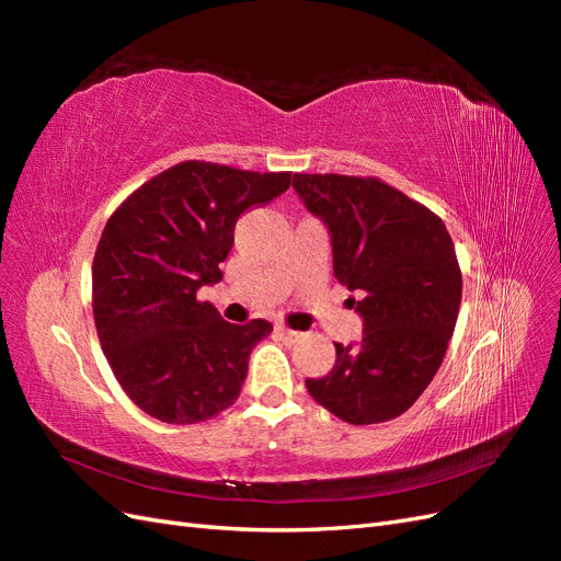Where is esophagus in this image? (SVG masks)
I'll return each mask as SVG.
<instances>
[{
	"mask_svg": "<svg viewBox=\"0 0 561 561\" xmlns=\"http://www.w3.org/2000/svg\"><path fill=\"white\" fill-rule=\"evenodd\" d=\"M276 332H278L283 339H287V342H297V339L301 336L297 330H290V328H285V325H278Z\"/></svg>",
	"mask_w": 561,
	"mask_h": 561,
	"instance_id": "obj_1",
	"label": "esophagus"
}]
</instances>
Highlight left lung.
<instances>
[{
    "label": "left lung",
    "mask_w": 561,
    "mask_h": 561,
    "mask_svg": "<svg viewBox=\"0 0 561 561\" xmlns=\"http://www.w3.org/2000/svg\"><path fill=\"white\" fill-rule=\"evenodd\" d=\"M295 192L332 236L334 276L363 316V342L336 346L318 404L353 426L404 414L437 375L461 307V266L433 210L379 178L295 173Z\"/></svg>",
    "instance_id": "left-lung-1"
}]
</instances>
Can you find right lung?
I'll use <instances>...</instances> for the list:
<instances>
[{
    "label": "right lung",
    "mask_w": 561,
    "mask_h": 561,
    "mask_svg": "<svg viewBox=\"0 0 561 561\" xmlns=\"http://www.w3.org/2000/svg\"><path fill=\"white\" fill-rule=\"evenodd\" d=\"M290 178L182 161L107 219L93 257L95 330L116 381L149 416L198 423L239 398L250 351L274 325H233L196 290L222 280L241 213L287 192Z\"/></svg>",
    "instance_id": "1"
}]
</instances>
